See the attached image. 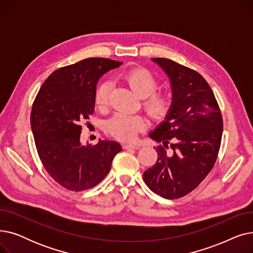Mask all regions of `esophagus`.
<instances>
[{
  "label": "esophagus",
  "instance_id": "1",
  "mask_svg": "<svg viewBox=\"0 0 253 253\" xmlns=\"http://www.w3.org/2000/svg\"><path fill=\"white\" fill-rule=\"evenodd\" d=\"M122 148L124 150H129V149H133V150H138L140 147L136 144H132V143H123Z\"/></svg>",
  "mask_w": 253,
  "mask_h": 253
}]
</instances>
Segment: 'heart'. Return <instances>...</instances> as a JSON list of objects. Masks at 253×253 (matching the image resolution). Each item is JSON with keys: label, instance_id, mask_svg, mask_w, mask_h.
Masks as SVG:
<instances>
[{"label": "heart", "instance_id": "heart-1", "mask_svg": "<svg viewBox=\"0 0 253 253\" xmlns=\"http://www.w3.org/2000/svg\"><path fill=\"white\" fill-rule=\"evenodd\" d=\"M122 79L136 94L142 98V108L154 120H163L173 105V95L170 91H157L158 79L147 69L137 68L122 75ZM110 81L101 82L94 94L96 108L104 110L110 103L112 92ZM147 127V121L140 115H126L119 113L105 123V131L117 138L125 141L133 140L139 131Z\"/></svg>", "mask_w": 253, "mask_h": 253}]
</instances>
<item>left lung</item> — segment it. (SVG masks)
I'll list each match as a JSON object with an SVG mask.
<instances>
[{
    "instance_id": "left-lung-1",
    "label": "left lung",
    "mask_w": 253,
    "mask_h": 253,
    "mask_svg": "<svg viewBox=\"0 0 253 253\" xmlns=\"http://www.w3.org/2000/svg\"><path fill=\"white\" fill-rule=\"evenodd\" d=\"M152 60L170 80L173 105L165 121L150 133L162 144L155 148L156 164L142 176L157 195L177 199L195 190L213 167L221 142L222 117L200 74L171 59Z\"/></svg>"
}]
</instances>
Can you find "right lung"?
<instances>
[{
    "instance_id": "obj_1",
    "label": "right lung",
    "mask_w": 253,
    "mask_h": 253,
    "mask_svg": "<svg viewBox=\"0 0 253 253\" xmlns=\"http://www.w3.org/2000/svg\"><path fill=\"white\" fill-rule=\"evenodd\" d=\"M109 58L92 57L53 72L33 103L31 125L40 160L49 175L74 192L94 188L111 170L119 142L80 141L84 120L94 112L99 78L121 65Z\"/></svg>"
}]
</instances>
